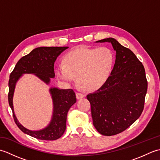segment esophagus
Wrapping results in <instances>:
<instances>
[{
  "label": "esophagus",
  "instance_id": "obj_1",
  "mask_svg": "<svg viewBox=\"0 0 160 160\" xmlns=\"http://www.w3.org/2000/svg\"><path fill=\"white\" fill-rule=\"evenodd\" d=\"M76 95L77 99H80V98H82L84 97V95L82 94V93H78V92H77V93H76Z\"/></svg>",
  "mask_w": 160,
  "mask_h": 160
}]
</instances>
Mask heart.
Instances as JSON below:
<instances>
[{"label": "heart", "mask_w": 160, "mask_h": 160, "mask_svg": "<svg viewBox=\"0 0 160 160\" xmlns=\"http://www.w3.org/2000/svg\"><path fill=\"white\" fill-rule=\"evenodd\" d=\"M114 55L107 47H79L64 57V63L58 64L56 74L62 82L78 81L87 89L96 90L103 85L113 69Z\"/></svg>", "instance_id": "1"}]
</instances>
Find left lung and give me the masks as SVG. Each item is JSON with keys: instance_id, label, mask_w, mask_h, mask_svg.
<instances>
[{"instance_id": "8db88e82", "label": "left lung", "mask_w": 160, "mask_h": 160, "mask_svg": "<svg viewBox=\"0 0 160 160\" xmlns=\"http://www.w3.org/2000/svg\"><path fill=\"white\" fill-rule=\"evenodd\" d=\"M112 44L116 52L111 76L99 89L87 96L93 124L100 134L111 136L125 131L140 118L148 82L145 69L133 52L113 38L97 42Z\"/></svg>"}]
</instances>
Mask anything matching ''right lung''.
<instances>
[{"label":"right lung","instance_id":"right-lung-1","mask_svg":"<svg viewBox=\"0 0 160 160\" xmlns=\"http://www.w3.org/2000/svg\"><path fill=\"white\" fill-rule=\"evenodd\" d=\"M68 47H41L33 49L28 55L22 57L16 63L9 80L8 101L15 123L24 133L42 140H55L65 131L67 115L69 108L76 103V93L73 89H49L53 104V111L49 124L40 131H31L19 123L13 111V96L15 86L19 78L25 73H32L48 84L50 78L55 77L54 62L60 54Z\"/></svg>","mask_w":160,"mask_h":160}]
</instances>
